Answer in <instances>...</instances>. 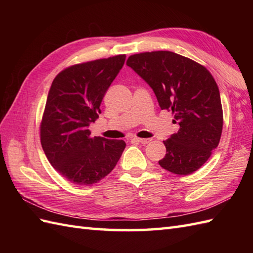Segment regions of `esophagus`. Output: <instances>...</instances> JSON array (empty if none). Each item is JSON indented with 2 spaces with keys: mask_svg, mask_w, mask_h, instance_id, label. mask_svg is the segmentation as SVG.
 I'll return each instance as SVG.
<instances>
[{
  "mask_svg": "<svg viewBox=\"0 0 253 253\" xmlns=\"http://www.w3.org/2000/svg\"><path fill=\"white\" fill-rule=\"evenodd\" d=\"M136 140L138 142H140L142 144H148L150 141H151V139H144V138H136Z\"/></svg>",
  "mask_w": 253,
  "mask_h": 253,
  "instance_id": "34e87169",
  "label": "esophagus"
}]
</instances>
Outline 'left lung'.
I'll return each mask as SVG.
<instances>
[{"mask_svg":"<svg viewBox=\"0 0 253 253\" xmlns=\"http://www.w3.org/2000/svg\"><path fill=\"white\" fill-rule=\"evenodd\" d=\"M157 96L161 110L174 114L179 129L168 140L159 164L177 175H189L211 157L221 139L223 110L218 87L208 69L174 52H144L128 57Z\"/></svg>","mask_w":253,"mask_h":253,"instance_id":"left-lung-1","label":"left lung"}]
</instances>
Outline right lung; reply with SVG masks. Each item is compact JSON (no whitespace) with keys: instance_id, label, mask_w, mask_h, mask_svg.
<instances>
[{"instance_id":"1","label":"right lung","mask_w":253,"mask_h":253,"mask_svg":"<svg viewBox=\"0 0 253 253\" xmlns=\"http://www.w3.org/2000/svg\"><path fill=\"white\" fill-rule=\"evenodd\" d=\"M126 55L101 58L64 69L53 80L40 126L42 149L63 177L80 186L100 181L115 168L123 140L91 137L107 89Z\"/></svg>"}]
</instances>
